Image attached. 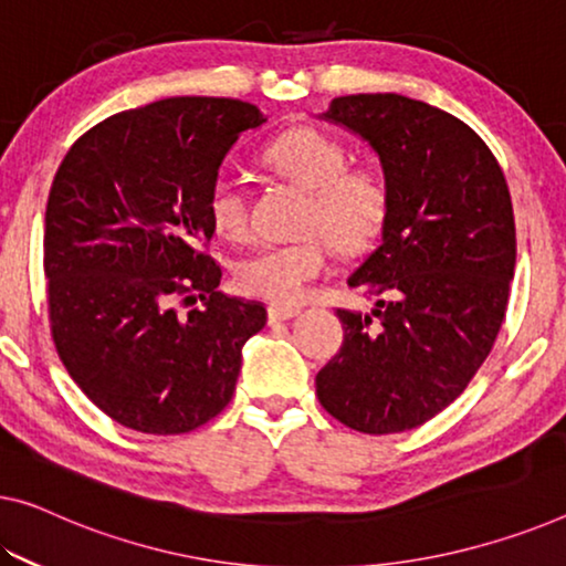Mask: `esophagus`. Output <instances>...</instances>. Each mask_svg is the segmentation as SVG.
<instances>
[{"instance_id": "34e87169", "label": "esophagus", "mask_w": 566, "mask_h": 566, "mask_svg": "<svg viewBox=\"0 0 566 566\" xmlns=\"http://www.w3.org/2000/svg\"><path fill=\"white\" fill-rule=\"evenodd\" d=\"M301 313V308L298 306H268V321H271V324H277V321H291V318H295Z\"/></svg>"}]
</instances>
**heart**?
I'll use <instances>...</instances> for the list:
<instances>
[{
	"label": "heart",
	"instance_id": "b5f03b06",
	"mask_svg": "<svg viewBox=\"0 0 566 566\" xmlns=\"http://www.w3.org/2000/svg\"><path fill=\"white\" fill-rule=\"evenodd\" d=\"M346 156L338 138L313 126H295L265 146V167L308 197L301 214L303 234L242 258L234 265L242 293L291 306L332 271L334 245L344 255L374 245L389 212L387 179L369 164H346ZM207 214L224 240L250 238V197L238 177L220 174L212 181Z\"/></svg>",
	"mask_w": 566,
	"mask_h": 566
}]
</instances>
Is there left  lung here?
<instances>
[{
    "mask_svg": "<svg viewBox=\"0 0 566 566\" xmlns=\"http://www.w3.org/2000/svg\"><path fill=\"white\" fill-rule=\"evenodd\" d=\"M324 118L379 154L389 212L349 277L374 311H336L344 344L316 395L356 432H405L463 395L501 332L516 265L509 185L471 126L422 101L342 95Z\"/></svg>",
    "mask_w": 566,
    "mask_h": 566,
    "instance_id": "left-lung-1",
    "label": "left lung"
}]
</instances>
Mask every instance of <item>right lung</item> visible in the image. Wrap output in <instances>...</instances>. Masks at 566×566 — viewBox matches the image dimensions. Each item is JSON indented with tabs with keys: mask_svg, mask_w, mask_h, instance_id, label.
Wrapping results in <instances>:
<instances>
[{
	"mask_svg": "<svg viewBox=\"0 0 566 566\" xmlns=\"http://www.w3.org/2000/svg\"><path fill=\"white\" fill-rule=\"evenodd\" d=\"M263 120L238 98H164L85 132L52 179V342L83 395L128 430L210 422L232 399L242 346L265 326L260 303L217 291L222 271L207 253L212 181Z\"/></svg>",
	"mask_w": 566,
	"mask_h": 566,
	"instance_id": "right-lung-1",
	"label": "right lung"
}]
</instances>
